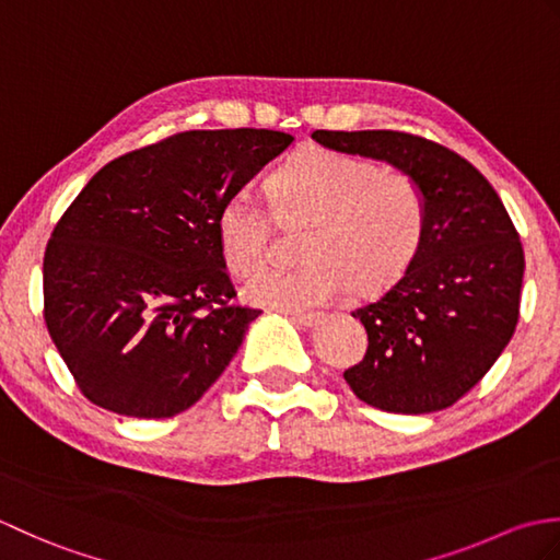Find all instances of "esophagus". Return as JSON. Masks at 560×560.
<instances>
[{
  "label": "esophagus",
  "mask_w": 560,
  "mask_h": 560,
  "mask_svg": "<svg viewBox=\"0 0 560 560\" xmlns=\"http://www.w3.org/2000/svg\"><path fill=\"white\" fill-rule=\"evenodd\" d=\"M291 319L301 327H315L319 323V313H291Z\"/></svg>",
  "instance_id": "esophagus-1"
}]
</instances>
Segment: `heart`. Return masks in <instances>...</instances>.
<instances>
[{"mask_svg":"<svg viewBox=\"0 0 560 560\" xmlns=\"http://www.w3.org/2000/svg\"><path fill=\"white\" fill-rule=\"evenodd\" d=\"M277 217L311 223L303 267H273L243 287L255 305L307 311L349 289L373 295L389 289L419 253L423 197L407 173L377 168L349 153L307 149L269 177ZM223 261L235 273H253L269 259L273 219L267 201L249 187L235 189L217 219Z\"/></svg>","mask_w":560,"mask_h":560,"instance_id":"obj_1","label":"heart"}]
</instances>
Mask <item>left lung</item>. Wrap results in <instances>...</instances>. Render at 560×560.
<instances>
[{
	"label": "left lung",
	"instance_id": "8db88e82",
	"mask_svg": "<svg viewBox=\"0 0 560 560\" xmlns=\"http://www.w3.org/2000/svg\"><path fill=\"white\" fill-rule=\"evenodd\" d=\"M313 139L407 173L425 209L407 271L383 299L353 311L368 351L343 380L383 411L452 407L491 371L517 327L525 253L501 197L469 161L423 137L317 129Z\"/></svg>",
	"mask_w": 560,
	"mask_h": 560
}]
</instances>
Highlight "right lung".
I'll use <instances>...</instances> for the list:
<instances>
[{"label":"right lung","instance_id":"add662e5","mask_svg":"<svg viewBox=\"0 0 560 560\" xmlns=\"http://www.w3.org/2000/svg\"><path fill=\"white\" fill-rule=\"evenodd\" d=\"M293 137L195 129L110 161L59 219L43 259L45 325L83 397L168 419L192 407L259 311L235 307L223 201Z\"/></svg>","mask_w":560,"mask_h":560}]
</instances>
